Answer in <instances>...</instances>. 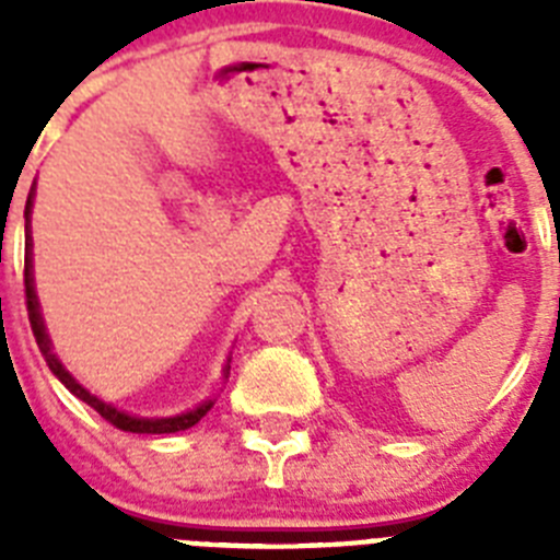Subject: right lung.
<instances>
[{
  "instance_id": "obj_1",
  "label": "right lung",
  "mask_w": 560,
  "mask_h": 560,
  "mask_svg": "<svg viewBox=\"0 0 560 560\" xmlns=\"http://www.w3.org/2000/svg\"><path fill=\"white\" fill-rule=\"evenodd\" d=\"M30 205H33V199H27V207H24V215L30 219ZM24 300H27V316H30V328H33V336H36L38 348H42L44 359H47L49 370L61 378L63 387L69 389L72 395H78V398L83 400V404H89V407L95 409L97 415H101L103 420H108L112 427H117L120 432H137V434H173V432H185V429L196 427L201 418H205L207 412H210V400L207 404H201L199 409H192V412L187 415H176V418H133V415H126L120 412V409L108 407V404H103L101 398H95V395H89L86 389L78 384L72 375L63 370L61 361L56 359V353H52V348H49V336L47 330H44V323H42V314H38V300H36V291H33V266H30V235H27V255H24Z\"/></svg>"
}]
</instances>
